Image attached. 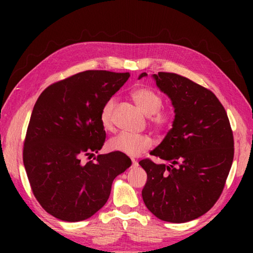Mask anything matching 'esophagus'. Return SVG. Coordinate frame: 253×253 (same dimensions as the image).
I'll use <instances>...</instances> for the list:
<instances>
[{
	"mask_svg": "<svg viewBox=\"0 0 253 253\" xmlns=\"http://www.w3.org/2000/svg\"><path fill=\"white\" fill-rule=\"evenodd\" d=\"M136 166H138V162L135 160H131V168H136Z\"/></svg>",
	"mask_w": 253,
	"mask_h": 253,
	"instance_id": "1",
	"label": "esophagus"
}]
</instances>
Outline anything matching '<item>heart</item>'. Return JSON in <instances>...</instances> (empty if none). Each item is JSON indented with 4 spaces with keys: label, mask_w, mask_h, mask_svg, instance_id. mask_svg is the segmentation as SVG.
Listing matches in <instances>:
<instances>
[{
    "label": "heart",
    "mask_w": 253,
    "mask_h": 253,
    "mask_svg": "<svg viewBox=\"0 0 253 253\" xmlns=\"http://www.w3.org/2000/svg\"><path fill=\"white\" fill-rule=\"evenodd\" d=\"M132 100L143 114L148 116L149 125L157 131L164 130L172 124L173 116L169 110L162 109L163 98L157 91L149 87H137L130 92ZM116 101L109 98L101 107L99 121L105 130H111L113 124V111ZM152 139L146 135H134L129 132H119L111 137L108 142L110 151L119 152L129 156L139 155L152 147Z\"/></svg>",
    "instance_id": "heart-1"
}]
</instances>
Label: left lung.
Instances as JSON below:
<instances>
[{"mask_svg":"<svg viewBox=\"0 0 253 253\" xmlns=\"http://www.w3.org/2000/svg\"><path fill=\"white\" fill-rule=\"evenodd\" d=\"M146 72L139 79L146 77ZM156 84L172 100L173 128L151 155L146 170L144 203L158 219L183 223L203 215L223 192L234 155L233 131L216 96L199 84L172 72L154 75Z\"/></svg>","mask_w":253,"mask_h":253,"instance_id":"1","label":"left lung"}]
</instances>
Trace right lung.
Returning <instances> with one entry per match:
<instances>
[{
    "mask_svg": "<svg viewBox=\"0 0 253 253\" xmlns=\"http://www.w3.org/2000/svg\"><path fill=\"white\" fill-rule=\"evenodd\" d=\"M129 72L87 70L46 87L33 107L23 144V164L38 202L67 222L92 216L106 204L114 178L129 168L126 154L91 158L104 146L102 105Z\"/></svg>",
    "mask_w": 253,
    "mask_h": 253,
    "instance_id": "1",
    "label": "right lung"
}]
</instances>
